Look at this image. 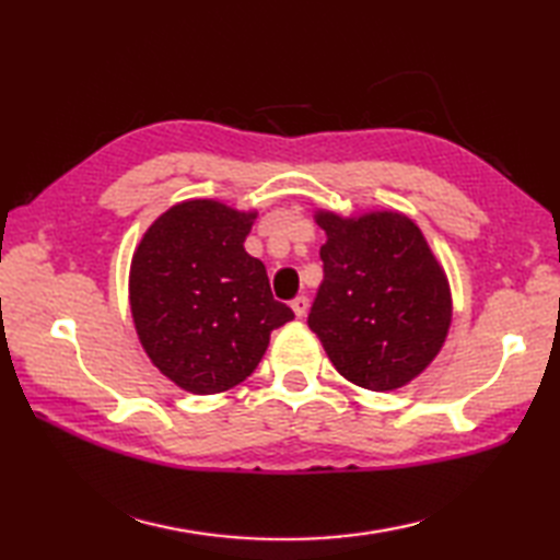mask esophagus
<instances>
[{
    "label": "esophagus",
    "mask_w": 560,
    "mask_h": 560,
    "mask_svg": "<svg viewBox=\"0 0 560 560\" xmlns=\"http://www.w3.org/2000/svg\"><path fill=\"white\" fill-rule=\"evenodd\" d=\"M291 307H293L295 315L305 317L307 315V307H311V301H307V295H295V299L291 301Z\"/></svg>",
    "instance_id": "obj_1"
}]
</instances>
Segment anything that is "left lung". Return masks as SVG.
Wrapping results in <instances>:
<instances>
[{
    "instance_id": "8db88e82",
    "label": "left lung",
    "mask_w": 560,
    "mask_h": 560,
    "mask_svg": "<svg viewBox=\"0 0 560 560\" xmlns=\"http://www.w3.org/2000/svg\"><path fill=\"white\" fill-rule=\"evenodd\" d=\"M325 279L307 315L337 371L373 392L407 385L450 327V289L423 233L401 213H317Z\"/></svg>"
}]
</instances>
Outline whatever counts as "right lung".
<instances>
[{
  "instance_id": "1",
  "label": "right lung",
  "mask_w": 560,
  "mask_h": 560,
  "mask_svg": "<svg viewBox=\"0 0 560 560\" xmlns=\"http://www.w3.org/2000/svg\"><path fill=\"white\" fill-rule=\"evenodd\" d=\"M253 219L211 199L183 201L153 221L132 259L137 335L159 371L195 395L243 383L271 329L295 317L245 253Z\"/></svg>"
}]
</instances>
